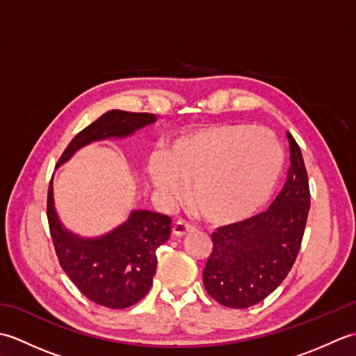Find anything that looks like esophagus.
I'll use <instances>...</instances> for the list:
<instances>
[{"mask_svg": "<svg viewBox=\"0 0 356 356\" xmlns=\"http://www.w3.org/2000/svg\"><path fill=\"white\" fill-rule=\"evenodd\" d=\"M171 231H172V236H176V237H184L185 234H188V232H193V231H194V226H193L191 223H188V222L179 220V222H176V223L172 225Z\"/></svg>", "mask_w": 356, "mask_h": 356, "instance_id": "1", "label": "esophagus"}]
</instances>
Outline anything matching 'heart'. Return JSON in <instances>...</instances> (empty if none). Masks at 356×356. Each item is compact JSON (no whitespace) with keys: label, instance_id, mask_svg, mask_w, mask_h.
Returning <instances> with one entry per match:
<instances>
[{"label":"heart","instance_id":"1","mask_svg":"<svg viewBox=\"0 0 356 356\" xmlns=\"http://www.w3.org/2000/svg\"><path fill=\"white\" fill-rule=\"evenodd\" d=\"M283 151L266 128L234 124L200 125L166 140L145 165L159 197L172 200L186 185L188 202L211 225L245 220L275 190Z\"/></svg>","mask_w":356,"mask_h":356}]
</instances>
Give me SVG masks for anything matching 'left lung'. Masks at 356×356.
<instances>
[{"label": "left lung", "instance_id": "8db88e82", "mask_svg": "<svg viewBox=\"0 0 356 356\" xmlns=\"http://www.w3.org/2000/svg\"><path fill=\"white\" fill-rule=\"evenodd\" d=\"M291 168L277 199L264 213L213 232V252L203 284L217 303L245 309L260 303L289 274L311 207L307 171L298 143L287 133Z\"/></svg>", "mask_w": 356, "mask_h": 356}]
</instances>
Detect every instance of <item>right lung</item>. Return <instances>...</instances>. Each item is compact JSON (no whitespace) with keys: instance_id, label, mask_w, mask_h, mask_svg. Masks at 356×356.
Returning <instances> with one entry per match:
<instances>
[{"instance_id":"obj_1","label":"right lung","mask_w":356,"mask_h":356,"mask_svg":"<svg viewBox=\"0 0 356 356\" xmlns=\"http://www.w3.org/2000/svg\"><path fill=\"white\" fill-rule=\"evenodd\" d=\"M156 122L149 113L110 110L74 136L56 165L92 142L124 139L136 130ZM47 218L59 264L74 286L95 303L125 309L138 303L153 284L157 248L170 237V217L148 209H133L124 223L97 237H82L67 229L53 199V177L49 185Z\"/></svg>"}]
</instances>
